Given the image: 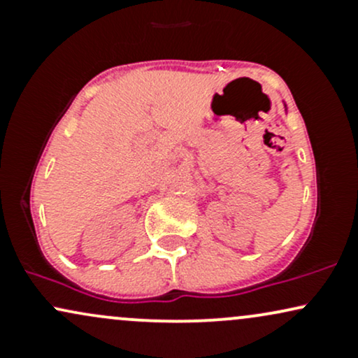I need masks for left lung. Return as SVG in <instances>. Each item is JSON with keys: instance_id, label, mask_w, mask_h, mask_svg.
Listing matches in <instances>:
<instances>
[{"instance_id": "1", "label": "left lung", "mask_w": 358, "mask_h": 358, "mask_svg": "<svg viewBox=\"0 0 358 358\" xmlns=\"http://www.w3.org/2000/svg\"><path fill=\"white\" fill-rule=\"evenodd\" d=\"M285 108H286V104H285Z\"/></svg>"}]
</instances>
